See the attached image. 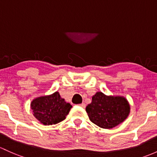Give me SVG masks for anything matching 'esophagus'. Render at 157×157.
I'll list each match as a JSON object with an SVG mask.
<instances>
[{
	"label": "esophagus",
	"instance_id": "34e87169",
	"mask_svg": "<svg viewBox=\"0 0 157 157\" xmlns=\"http://www.w3.org/2000/svg\"><path fill=\"white\" fill-rule=\"evenodd\" d=\"M80 106L81 107V108H86V105L84 103H82V104H80Z\"/></svg>",
	"mask_w": 157,
	"mask_h": 157
}]
</instances>
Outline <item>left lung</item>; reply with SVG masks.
Wrapping results in <instances>:
<instances>
[{"label": "left lung", "instance_id": "8db88e82", "mask_svg": "<svg viewBox=\"0 0 157 157\" xmlns=\"http://www.w3.org/2000/svg\"><path fill=\"white\" fill-rule=\"evenodd\" d=\"M90 120L103 128H112L123 123L130 113V105L125 97L106 95L97 92L86 108Z\"/></svg>", "mask_w": 157, "mask_h": 157}]
</instances>
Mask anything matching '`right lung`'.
Returning a JSON list of instances; mask_svg holds the SVG:
<instances>
[{
  "label": "right lung",
  "mask_w": 157,
  "mask_h": 157,
  "mask_svg": "<svg viewBox=\"0 0 157 157\" xmlns=\"http://www.w3.org/2000/svg\"><path fill=\"white\" fill-rule=\"evenodd\" d=\"M71 105L60 96L59 92L35 98L31 102L34 117L40 123L49 126L60 123L68 114Z\"/></svg>",
  "instance_id": "1"
}]
</instances>
